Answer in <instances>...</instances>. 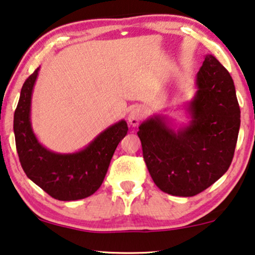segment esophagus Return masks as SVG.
Listing matches in <instances>:
<instances>
[{"label": "esophagus", "instance_id": "esophagus-1", "mask_svg": "<svg viewBox=\"0 0 255 255\" xmlns=\"http://www.w3.org/2000/svg\"><path fill=\"white\" fill-rule=\"evenodd\" d=\"M141 118H142V110H141V107L134 106L130 111H129L128 123L130 124L132 127H136L139 124V121H141Z\"/></svg>", "mask_w": 255, "mask_h": 255}]
</instances>
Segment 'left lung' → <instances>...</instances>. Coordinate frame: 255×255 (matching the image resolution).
<instances>
[{
  "label": "left lung",
  "instance_id": "8db88e82",
  "mask_svg": "<svg viewBox=\"0 0 255 255\" xmlns=\"http://www.w3.org/2000/svg\"><path fill=\"white\" fill-rule=\"evenodd\" d=\"M195 88L182 106L187 124L155 113L137 131L153 182L160 191L184 198L199 194L228 171L240 127L234 81L214 55L204 56Z\"/></svg>",
  "mask_w": 255,
  "mask_h": 255
}]
</instances>
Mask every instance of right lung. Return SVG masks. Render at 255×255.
<instances>
[{
  "mask_svg": "<svg viewBox=\"0 0 255 255\" xmlns=\"http://www.w3.org/2000/svg\"><path fill=\"white\" fill-rule=\"evenodd\" d=\"M40 67L25 81L13 116V132L19 162L27 178L60 201H76L92 195L109 170L118 144L128 126L120 120L107 127L83 149L75 152L52 151L39 142L31 123V102Z\"/></svg>",
  "mask_w": 255,
  "mask_h": 255,
  "instance_id": "add662e5",
  "label": "right lung"
}]
</instances>
